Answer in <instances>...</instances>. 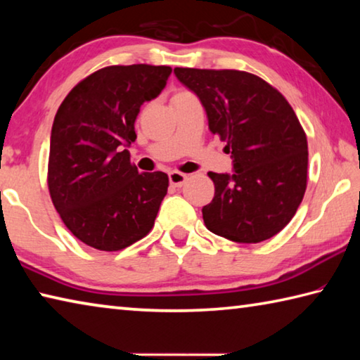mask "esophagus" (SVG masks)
I'll return each instance as SVG.
<instances>
[{
  "label": "esophagus",
  "mask_w": 360,
  "mask_h": 360,
  "mask_svg": "<svg viewBox=\"0 0 360 360\" xmlns=\"http://www.w3.org/2000/svg\"><path fill=\"white\" fill-rule=\"evenodd\" d=\"M168 179H169V184H172V186L181 187L187 179V174L179 173V172H172V173H168Z\"/></svg>",
  "instance_id": "34e87169"
}]
</instances>
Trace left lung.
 <instances>
[{"label":"left lung","mask_w":360,"mask_h":360,"mask_svg":"<svg viewBox=\"0 0 360 360\" xmlns=\"http://www.w3.org/2000/svg\"><path fill=\"white\" fill-rule=\"evenodd\" d=\"M198 96L212 135L227 143L233 173H212L214 198L203 206L210 231L260 243L294 217L307 191V135L288 100L259 76L236 70L174 68Z\"/></svg>","instance_id":"left-lung-1"}]
</instances>
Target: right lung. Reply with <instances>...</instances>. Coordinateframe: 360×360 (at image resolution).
I'll return each mask as SVG.
<instances>
[{"instance_id": "obj_1", "label": "right lung", "mask_w": 360, "mask_h": 360, "mask_svg": "<svg viewBox=\"0 0 360 360\" xmlns=\"http://www.w3.org/2000/svg\"><path fill=\"white\" fill-rule=\"evenodd\" d=\"M169 66H106L79 82L56 114L47 184L52 203L77 240L120 251L154 227L168 191L162 172L130 163L143 103L165 89Z\"/></svg>"}]
</instances>
